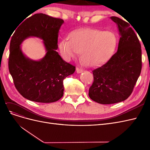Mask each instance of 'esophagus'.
Here are the masks:
<instances>
[{"label":"esophagus","instance_id":"obj_1","mask_svg":"<svg viewBox=\"0 0 150 150\" xmlns=\"http://www.w3.org/2000/svg\"><path fill=\"white\" fill-rule=\"evenodd\" d=\"M76 72H77V73H78V74L81 73V72H83V69H79V68H78V67H76Z\"/></svg>","mask_w":150,"mask_h":150}]
</instances>
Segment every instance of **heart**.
I'll return each instance as SVG.
<instances>
[{
    "mask_svg": "<svg viewBox=\"0 0 150 150\" xmlns=\"http://www.w3.org/2000/svg\"><path fill=\"white\" fill-rule=\"evenodd\" d=\"M116 45V37L112 32L84 29L71 33L70 39H62L59 49L65 60L70 61L82 52L86 64L94 67L103 64L111 57Z\"/></svg>",
    "mask_w": 150,
    "mask_h": 150,
    "instance_id": "1",
    "label": "heart"
}]
</instances>
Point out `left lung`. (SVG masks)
Returning a JSON list of instances; mask_svg holds the SVG:
<instances>
[{
	"label": "left lung",
	"instance_id": "8db88e82",
	"mask_svg": "<svg viewBox=\"0 0 150 150\" xmlns=\"http://www.w3.org/2000/svg\"><path fill=\"white\" fill-rule=\"evenodd\" d=\"M110 18L120 36L117 51L106 64L93 71L94 82L89 89V98L102 104L126 100L132 93L142 66L141 44L133 29L119 17Z\"/></svg>",
	"mask_w": 150,
	"mask_h": 150
}]
</instances>
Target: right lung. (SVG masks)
Here are the masks:
<instances>
[{
	"label": "right lung",
	"instance_id": "obj_1",
	"mask_svg": "<svg viewBox=\"0 0 150 150\" xmlns=\"http://www.w3.org/2000/svg\"><path fill=\"white\" fill-rule=\"evenodd\" d=\"M64 22L42 13H35L22 22L12 35L8 69L18 91L30 101H58L64 94L63 80L76 70L56 51L59 31ZM29 37L43 40L46 54L39 60L30 59L22 51L21 44Z\"/></svg>",
	"mask_w": 150,
	"mask_h": 150
}]
</instances>
